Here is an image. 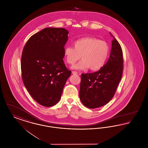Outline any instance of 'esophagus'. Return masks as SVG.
I'll list each match as a JSON object with an SVG mask.
<instances>
[{
    "mask_svg": "<svg viewBox=\"0 0 148 148\" xmlns=\"http://www.w3.org/2000/svg\"><path fill=\"white\" fill-rule=\"evenodd\" d=\"M72 73H73V74H74V75H77V72L75 71H72Z\"/></svg>",
    "mask_w": 148,
    "mask_h": 148,
    "instance_id": "1",
    "label": "esophagus"
}]
</instances>
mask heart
<instances>
[{"label":"heart","instance_id":"1","mask_svg":"<svg viewBox=\"0 0 148 148\" xmlns=\"http://www.w3.org/2000/svg\"><path fill=\"white\" fill-rule=\"evenodd\" d=\"M74 47L66 46L64 49V56L66 63L71 65L82 59L72 68L86 70L90 68L93 71L100 69L106 64L109 52L107 42L92 37H84L73 42Z\"/></svg>","mask_w":148,"mask_h":148}]
</instances>
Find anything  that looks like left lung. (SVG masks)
Here are the masks:
<instances>
[{"label":"left lung","instance_id":"1","mask_svg":"<svg viewBox=\"0 0 148 148\" xmlns=\"http://www.w3.org/2000/svg\"><path fill=\"white\" fill-rule=\"evenodd\" d=\"M113 37L107 63L98 71L82 74L79 97L86 107L95 109L105 106L113 98L123 74V58L121 46Z\"/></svg>","mask_w":148,"mask_h":148}]
</instances>
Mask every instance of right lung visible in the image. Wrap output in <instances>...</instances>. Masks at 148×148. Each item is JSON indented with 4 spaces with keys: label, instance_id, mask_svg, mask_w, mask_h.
Wrapping results in <instances>:
<instances>
[{
    "label": "right lung",
    "instance_id": "add662e5",
    "mask_svg": "<svg viewBox=\"0 0 148 148\" xmlns=\"http://www.w3.org/2000/svg\"><path fill=\"white\" fill-rule=\"evenodd\" d=\"M69 32L63 28H46L26 42L21 59L23 83L39 104L49 107L60 100L71 76L64 63V45Z\"/></svg>",
    "mask_w": 148,
    "mask_h": 148
}]
</instances>
